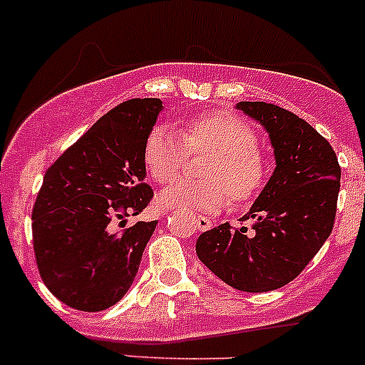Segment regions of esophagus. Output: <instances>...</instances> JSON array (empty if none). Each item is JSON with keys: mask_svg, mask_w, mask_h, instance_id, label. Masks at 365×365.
Listing matches in <instances>:
<instances>
[{"mask_svg": "<svg viewBox=\"0 0 365 365\" xmlns=\"http://www.w3.org/2000/svg\"><path fill=\"white\" fill-rule=\"evenodd\" d=\"M194 226L200 231H208L210 227H212V222H210V219H206V217H197V219H194Z\"/></svg>", "mask_w": 365, "mask_h": 365, "instance_id": "34e87169", "label": "esophagus"}]
</instances>
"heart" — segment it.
<instances>
[{
  "instance_id": "1",
  "label": "heart",
  "mask_w": 365,
  "mask_h": 365,
  "mask_svg": "<svg viewBox=\"0 0 365 365\" xmlns=\"http://www.w3.org/2000/svg\"><path fill=\"white\" fill-rule=\"evenodd\" d=\"M189 152L213 153L205 171L208 180H176L159 194L164 208L219 212L227 205V190L237 201H245L267 180V164L257 152L256 132L247 121L231 113L217 111L192 118L183 127V135L169 127L153 128L145 145L146 171L155 182H171Z\"/></svg>"
}]
</instances>
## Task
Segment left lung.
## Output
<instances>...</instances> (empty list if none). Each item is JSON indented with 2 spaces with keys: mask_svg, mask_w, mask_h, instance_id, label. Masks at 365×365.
Here are the masks:
<instances>
[{
  "mask_svg": "<svg viewBox=\"0 0 365 365\" xmlns=\"http://www.w3.org/2000/svg\"><path fill=\"white\" fill-rule=\"evenodd\" d=\"M235 108L264 128L275 169L240 219L251 230L220 224L200 235L196 254L231 288L272 292L292 282L332 233L341 168L330 143L297 114L264 102Z\"/></svg>",
  "mask_w": 365,
  "mask_h": 365,
  "instance_id": "left-lung-1",
  "label": "left lung"
}]
</instances>
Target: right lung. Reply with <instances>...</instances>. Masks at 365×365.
Here are the masks:
<instances>
[{"label": "right lung", "instance_id": "add662e5", "mask_svg": "<svg viewBox=\"0 0 365 365\" xmlns=\"http://www.w3.org/2000/svg\"><path fill=\"white\" fill-rule=\"evenodd\" d=\"M164 106L132 98L81 135L43 176L33 208V247L51 293L77 311L120 302L134 282L157 220L114 231V219L139 215L153 196L145 145Z\"/></svg>", "mask_w": 365, "mask_h": 365}]
</instances>
